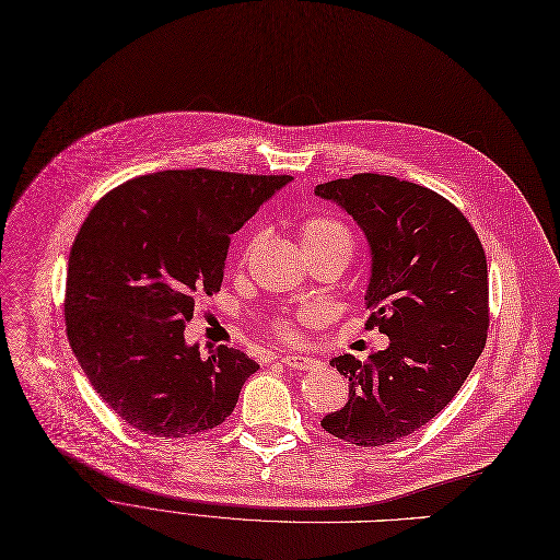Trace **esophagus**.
<instances>
[{
    "label": "esophagus",
    "mask_w": 560,
    "mask_h": 560,
    "mask_svg": "<svg viewBox=\"0 0 560 560\" xmlns=\"http://www.w3.org/2000/svg\"><path fill=\"white\" fill-rule=\"evenodd\" d=\"M281 363L288 365L290 370H313L317 368V361L315 359H308V357H298V354H285L281 357Z\"/></svg>",
    "instance_id": "obj_1"
}]
</instances>
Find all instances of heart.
Listing matches in <instances>:
<instances>
[{
	"label": "heart",
	"instance_id": "heart-1",
	"mask_svg": "<svg viewBox=\"0 0 560 560\" xmlns=\"http://www.w3.org/2000/svg\"><path fill=\"white\" fill-rule=\"evenodd\" d=\"M300 241L306 249V254L311 252H319V249H345V254L351 252V245H354V238H351V231L336 218L329 215H313L306 218L300 224ZM308 315H302L300 319H306ZM272 331L277 336H281L283 340H295L298 338V327L295 322L288 319H277L272 325Z\"/></svg>",
	"mask_w": 560,
	"mask_h": 560
}]
</instances>
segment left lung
Returning <instances> with one entry per match:
<instances>
[{"mask_svg":"<svg viewBox=\"0 0 560 560\" xmlns=\"http://www.w3.org/2000/svg\"><path fill=\"white\" fill-rule=\"evenodd\" d=\"M363 229L372 252L368 329L390 338L365 363L331 359L349 401L322 429L381 447L433 420L472 372L488 338V262L472 224L438 192L386 174L319 184Z\"/></svg>","mask_w":560,"mask_h":560,"instance_id":"1","label":"left lung"}]
</instances>
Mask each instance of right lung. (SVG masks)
I'll use <instances>...</instances> for the list:
<instances>
[{
  "mask_svg": "<svg viewBox=\"0 0 560 560\" xmlns=\"http://www.w3.org/2000/svg\"><path fill=\"white\" fill-rule=\"evenodd\" d=\"M288 174L165 170L104 195L68 260L66 327L97 395L129 427L188 438L222 424L258 370L241 349L184 338L195 295H213L238 231Z\"/></svg>",
  "mask_w": 560,
  "mask_h": 560,
  "instance_id": "1",
  "label": "right lung"
}]
</instances>
